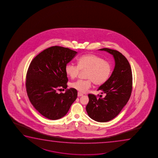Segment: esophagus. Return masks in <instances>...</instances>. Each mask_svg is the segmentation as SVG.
I'll list each match as a JSON object with an SVG mask.
<instances>
[{
    "label": "esophagus",
    "instance_id": "34e87169",
    "mask_svg": "<svg viewBox=\"0 0 158 158\" xmlns=\"http://www.w3.org/2000/svg\"><path fill=\"white\" fill-rule=\"evenodd\" d=\"M83 94H82V93H80V92H78V97H81V96H82Z\"/></svg>",
    "mask_w": 158,
    "mask_h": 158
}]
</instances>
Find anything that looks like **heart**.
Listing matches in <instances>:
<instances>
[{
	"instance_id": "heart-1",
	"label": "heart",
	"mask_w": 158,
	"mask_h": 158,
	"mask_svg": "<svg viewBox=\"0 0 158 158\" xmlns=\"http://www.w3.org/2000/svg\"><path fill=\"white\" fill-rule=\"evenodd\" d=\"M78 65L69 62L65 66V72L71 79L76 78L81 71L87 70V80H77L71 86L76 90L85 93L90 89L92 83L97 86L104 84L108 80L112 68L110 62L104 60L100 56L92 54L83 55L78 59Z\"/></svg>"
}]
</instances>
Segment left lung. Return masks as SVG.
Here are the masks:
<instances>
[{"label":"left lung","mask_w":158,"mask_h":158,"mask_svg":"<svg viewBox=\"0 0 158 158\" xmlns=\"http://www.w3.org/2000/svg\"><path fill=\"white\" fill-rule=\"evenodd\" d=\"M99 50L112 55L114 59V69L108 80L98 89L102 91V94L105 93L106 96L104 98H97L95 95L89 94V102L86 110L91 119L105 123L117 117L130 99L132 89V73L130 63L120 52L107 48Z\"/></svg>","instance_id":"obj_1"}]
</instances>
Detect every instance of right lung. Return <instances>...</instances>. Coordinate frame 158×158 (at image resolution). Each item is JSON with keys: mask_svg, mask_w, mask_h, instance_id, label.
<instances>
[{"mask_svg": "<svg viewBox=\"0 0 158 158\" xmlns=\"http://www.w3.org/2000/svg\"><path fill=\"white\" fill-rule=\"evenodd\" d=\"M78 53L69 48L52 46L33 59L26 74L27 94L31 104L44 117L57 120L67 114L76 100L78 92L73 88L65 94L57 93L67 89L65 66Z\"/></svg>", "mask_w": 158, "mask_h": 158, "instance_id": "add662e5", "label": "right lung"}]
</instances>
